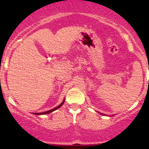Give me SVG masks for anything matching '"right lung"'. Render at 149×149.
Listing matches in <instances>:
<instances>
[{"label":"right lung","instance_id":"add662e5","mask_svg":"<svg viewBox=\"0 0 149 149\" xmlns=\"http://www.w3.org/2000/svg\"><path fill=\"white\" fill-rule=\"evenodd\" d=\"M64 100L62 102V103H61V104H59V106H58V107H55V108H54V109H51V110H49V111H45V112H42V113H36V115H42V114H47V113H51V112H52V111H55L56 109H59V108H60L61 106L63 105V104H64Z\"/></svg>","mask_w":149,"mask_h":149}]
</instances>
